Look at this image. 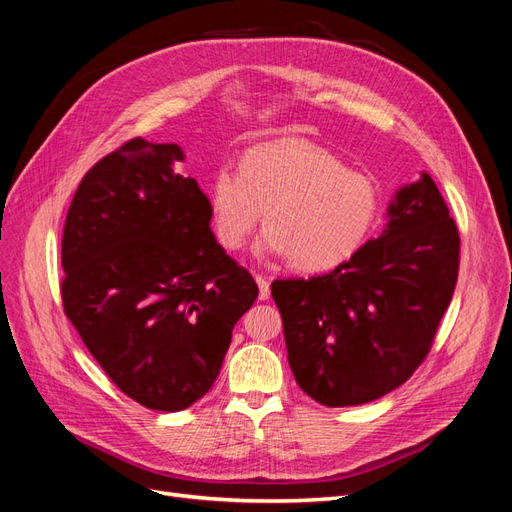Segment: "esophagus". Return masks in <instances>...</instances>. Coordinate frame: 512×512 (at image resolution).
I'll use <instances>...</instances> for the list:
<instances>
[{
	"label": "esophagus",
	"instance_id": "1",
	"mask_svg": "<svg viewBox=\"0 0 512 512\" xmlns=\"http://www.w3.org/2000/svg\"><path fill=\"white\" fill-rule=\"evenodd\" d=\"M256 284H258V299L260 301H267L271 297L269 280H267V277H262V275H256Z\"/></svg>",
	"mask_w": 512,
	"mask_h": 512
}]
</instances>
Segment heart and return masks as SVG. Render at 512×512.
Masks as SVG:
<instances>
[{"label":"heart","instance_id":"b5f03b06","mask_svg":"<svg viewBox=\"0 0 512 512\" xmlns=\"http://www.w3.org/2000/svg\"><path fill=\"white\" fill-rule=\"evenodd\" d=\"M374 181L331 151L301 141L250 149L239 170L220 166L209 185V218L226 250L245 245L265 209L258 256H290L301 271L348 260L376 222Z\"/></svg>","mask_w":512,"mask_h":512}]
</instances>
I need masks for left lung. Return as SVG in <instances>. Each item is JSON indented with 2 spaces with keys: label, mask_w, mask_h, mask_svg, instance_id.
<instances>
[{
  "label": "left lung",
  "mask_w": 512,
  "mask_h": 512,
  "mask_svg": "<svg viewBox=\"0 0 512 512\" xmlns=\"http://www.w3.org/2000/svg\"><path fill=\"white\" fill-rule=\"evenodd\" d=\"M386 215L382 235L331 273L271 284L294 380L322 406H361L404 384L453 299L459 232L438 185L421 173Z\"/></svg>",
  "instance_id": "8db88e82"
}]
</instances>
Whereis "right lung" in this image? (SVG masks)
<instances>
[{"instance_id":"1","label":"right lung","mask_w":512,"mask_h":512,"mask_svg":"<svg viewBox=\"0 0 512 512\" xmlns=\"http://www.w3.org/2000/svg\"><path fill=\"white\" fill-rule=\"evenodd\" d=\"M175 143L143 138L83 177L61 239V299L87 350L149 410L179 412L218 378L258 286L215 241L209 198Z\"/></svg>"}]
</instances>
